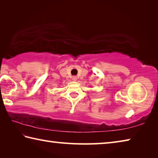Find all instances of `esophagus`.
<instances>
[{
	"label": "esophagus",
	"instance_id": "34e87169",
	"mask_svg": "<svg viewBox=\"0 0 158 158\" xmlns=\"http://www.w3.org/2000/svg\"><path fill=\"white\" fill-rule=\"evenodd\" d=\"M72 79H73V81H77V77H76V76H73V78H72Z\"/></svg>",
	"mask_w": 158,
	"mask_h": 158
}]
</instances>
